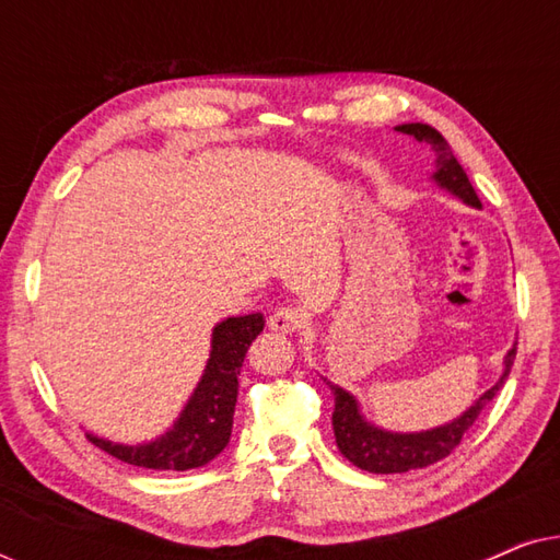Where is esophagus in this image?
Instances as JSON below:
<instances>
[{
    "label": "esophagus",
    "mask_w": 560,
    "mask_h": 560,
    "mask_svg": "<svg viewBox=\"0 0 560 560\" xmlns=\"http://www.w3.org/2000/svg\"><path fill=\"white\" fill-rule=\"evenodd\" d=\"M267 326H270V331H275V334H295L298 328L303 326V313L298 311V308H278L270 316V320H267Z\"/></svg>",
    "instance_id": "34e87169"
}]
</instances>
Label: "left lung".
Instances as JSON below:
<instances>
[{
  "mask_svg": "<svg viewBox=\"0 0 560 560\" xmlns=\"http://www.w3.org/2000/svg\"><path fill=\"white\" fill-rule=\"evenodd\" d=\"M395 129L402 135L416 137L418 142L431 144L435 152L433 180L439 183L441 188H446L448 194L462 198L464 203L481 209L477 190H474L469 178H466L464 167L458 165V160L454 158V152H451L448 142L443 140L439 129H433L431 125H420V121L400 125ZM515 354H517V343L508 351V357H504V372L502 377L497 380V385L489 387L469 410L462 412V416L454 418L446 425L431 428V431H420V433H393V431H382V428L372 425L370 420L362 416V410H359V402L354 400V395H349L343 387L331 385V382L324 380L334 393L331 423H334L336 446H339L341 454L347 456L351 464L372 474H402V471L423 469L428 464L441 462V458H446L451 451L462 443L464 433L474 425V420L481 416V410H485L487 405L492 402V397L500 393V387L504 385V380H508V374L512 370V362H515Z\"/></svg>",
  "mask_w": 560,
  "mask_h": 560,
  "instance_id": "left-lung-1",
  "label": "left lung"
}]
</instances>
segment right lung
<instances>
[{
  "label": "right lung",
  "mask_w": 560,
  "mask_h": 560,
  "mask_svg": "<svg viewBox=\"0 0 560 560\" xmlns=\"http://www.w3.org/2000/svg\"><path fill=\"white\" fill-rule=\"evenodd\" d=\"M262 313L226 318L211 334V354L203 377L171 431L150 443H112L89 433V441L119 462L155 471H188L209 464L226 448L234 423L240 366L249 343L262 334Z\"/></svg>",
  "instance_id": "right-lung-1"
}]
</instances>
